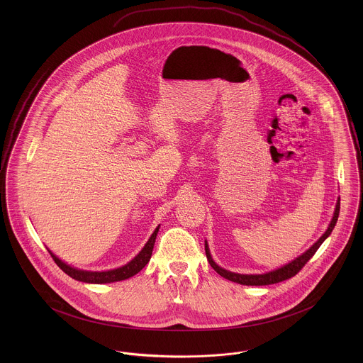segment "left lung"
Segmentation results:
<instances>
[{"label": "left lung", "instance_id": "1", "mask_svg": "<svg viewBox=\"0 0 363 363\" xmlns=\"http://www.w3.org/2000/svg\"><path fill=\"white\" fill-rule=\"evenodd\" d=\"M339 211H340V197L337 199V203H336V208H335V212H333V216H332V220L329 223L327 231L320 237V240L315 242L311 249H308L305 253H302L299 257L293 259L291 262L277 268L275 271H271V272H267V274H261V275H241V274H235V272H230L225 268L219 267L212 257H211V253H209V247H208L207 241H206V255H207L208 261L211 264V267L220 275V277H225L227 280H231L234 283H240L243 286H268V284H275L279 281H283V280H287L290 277H295L303 267L305 264L309 261V259L314 256V253L317 252V249L321 246V243L325 241L330 235L333 227L337 222V218H339Z\"/></svg>", "mask_w": 363, "mask_h": 363}]
</instances>
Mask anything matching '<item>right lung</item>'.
<instances>
[{"label": "right lung", "mask_w": 363, "mask_h": 363, "mask_svg": "<svg viewBox=\"0 0 363 363\" xmlns=\"http://www.w3.org/2000/svg\"><path fill=\"white\" fill-rule=\"evenodd\" d=\"M159 231V225L156 227L155 231L152 233V235L150 237L148 242L145 243V246L141 249V252L138 253L135 259L130 262H128L126 265L120 267L117 269H110V271H104V272H92V271H83V269H77L73 268L68 264H65L62 259H58L52 250H49V253L52 255V259L55 261V264L72 279H76L79 281H84V283H94V284H104V283H114V281H120L125 280L129 277H135L138 274L151 259L152 256V250H154V245H155L156 235Z\"/></svg>", "instance_id": "obj_1"}]
</instances>
